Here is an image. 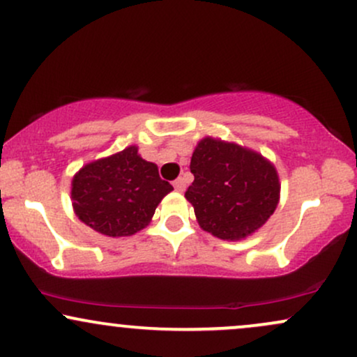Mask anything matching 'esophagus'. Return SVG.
I'll use <instances>...</instances> for the list:
<instances>
[{"label":"esophagus","mask_w":357,"mask_h":357,"mask_svg":"<svg viewBox=\"0 0 357 357\" xmlns=\"http://www.w3.org/2000/svg\"><path fill=\"white\" fill-rule=\"evenodd\" d=\"M173 186H174L176 191L181 192V191H184V188H186V183H184L183 178H178V179H176V181L173 183Z\"/></svg>","instance_id":"esophagus-1"}]
</instances>
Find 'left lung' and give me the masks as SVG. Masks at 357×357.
<instances>
[{
    "mask_svg": "<svg viewBox=\"0 0 357 357\" xmlns=\"http://www.w3.org/2000/svg\"><path fill=\"white\" fill-rule=\"evenodd\" d=\"M195 181L184 198L204 231L238 241L260 230L275 211L280 181L275 166L257 151L204 137L192 153Z\"/></svg>",
    "mask_w": 357,
    "mask_h": 357,
    "instance_id": "8db88e82",
    "label": "left lung"
}]
</instances>
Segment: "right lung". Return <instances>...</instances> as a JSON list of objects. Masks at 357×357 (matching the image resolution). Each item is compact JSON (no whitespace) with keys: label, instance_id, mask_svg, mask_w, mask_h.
Masks as SVG:
<instances>
[{"label":"right lung","instance_id":"right-lung-1","mask_svg":"<svg viewBox=\"0 0 357 357\" xmlns=\"http://www.w3.org/2000/svg\"><path fill=\"white\" fill-rule=\"evenodd\" d=\"M158 166L137 153V146L87 162L72 178V206L82 223L100 235L130 236L153 220L167 192Z\"/></svg>","mask_w":357,"mask_h":357}]
</instances>
